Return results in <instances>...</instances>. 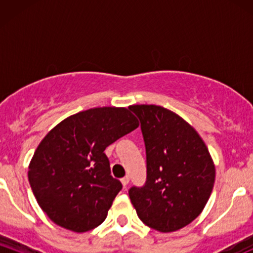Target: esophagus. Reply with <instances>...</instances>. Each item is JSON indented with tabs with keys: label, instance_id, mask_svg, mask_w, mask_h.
Listing matches in <instances>:
<instances>
[{
	"label": "esophagus",
	"instance_id": "34e87169",
	"mask_svg": "<svg viewBox=\"0 0 253 253\" xmlns=\"http://www.w3.org/2000/svg\"><path fill=\"white\" fill-rule=\"evenodd\" d=\"M121 183H123L124 187L126 188L127 184H128V183H129V177L128 176H125L124 178H121Z\"/></svg>",
	"mask_w": 253,
	"mask_h": 253
}]
</instances>
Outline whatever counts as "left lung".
<instances>
[{"mask_svg": "<svg viewBox=\"0 0 253 253\" xmlns=\"http://www.w3.org/2000/svg\"><path fill=\"white\" fill-rule=\"evenodd\" d=\"M129 109L140 120L146 150V182L128 195L139 219L159 232L195 220L210 199L215 168L201 136L181 117L155 104Z\"/></svg>", "mask_w": 253, "mask_h": 253, "instance_id": "8db88e82", "label": "left lung"}]
</instances>
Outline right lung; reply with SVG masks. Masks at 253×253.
Masks as SVG:
<instances>
[{
    "label": "right lung",
    "mask_w": 253,
    "mask_h": 253,
    "mask_svg": "<svg viewBox=\"0 0 253 253\" xmlns=\"http://www.w3.org/2000/svg\"><path fill=\"white\" fill-rule=\"evenodd\" d=\"M138 126L128 109L103 107L71 115L47 133L32 158L28 181L52 221L78 233L104 221L123 189L104 150Z\"/></svg>",
    "instance_id": "1"
}]
</instances>
